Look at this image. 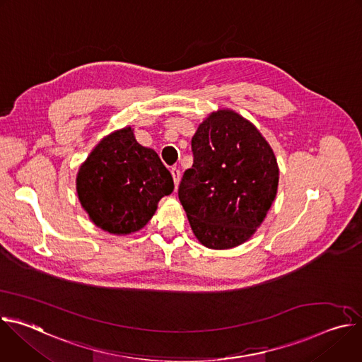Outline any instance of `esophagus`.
<instances>
[{"instance_id": "esophagus-1", "label": "esophagus", "mask_w": 362, "mask_h": 362, "mask_svg": "<svg viewBox=\"0 0 362 362\" xmlns=\"http://www.w3.org/2000/svg\"><path fill=\"white\" fill-rule=\"evenodd\" d=\"M170 173H172V176H173L175 186L177 187V185H179V182H180V170H179L177 168H172V169H170Z\"/></svg>"}]
</instances>
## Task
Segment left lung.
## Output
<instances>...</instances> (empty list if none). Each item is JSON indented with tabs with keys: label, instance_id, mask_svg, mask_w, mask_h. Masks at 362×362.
Wrapping results in <instances>:
<instances>
[{
	"label": "left lung",
	"instance_id": "1",
	"mask_svg": "<svg viewBox=\"0 0 362 362\" xmlns=\"http://www.w3.org/2000/svg\"><path fill=\"white\" fill-rule=\"evenodd\" d=\"M193 166L179 200L197 240L211 249L245 243L275 200L279 169L272 147L233 110L211 113L192 137Z\"/></svg>",
	"mask_w": 362,
	"mask_h": 362
}]
</instances>
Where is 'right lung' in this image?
I'll return each instance as SVG.
<instances>
[{"instance_id": "add662e5", "label": "right lung", "mask_w": 362, "mask_h": 362, "mask_svg": "<svg viewBox=\"0 0 362 362\" xmlns=\"http://www.w3.org/2000/svg\"><path fill=\"white\" fill-rule=\"evenodd\" d=\"M76 189L90 221L113 235L140 230L173 177L158 153L137 143L130 126L103 139L80 166Z\"/></svg>"}]
</instances>
